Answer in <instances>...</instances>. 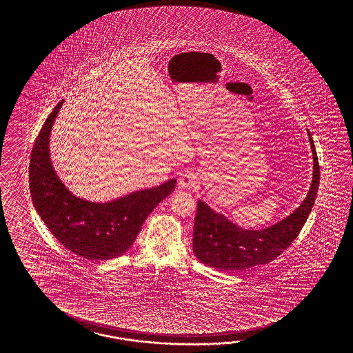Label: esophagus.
Returning <instances> with one entry per match:
<instances>
[{
    "mask_svg": "<svg viewBox=\"0 0 353 353\" xmlns=\"http://www.w3.org/2000/svg\"><path fill=\"white\" fill-rule=\"evenodd\" d=\"M196 185H198V176L195 174V172L185 171L182 173L179 180V186L181 189H192Z\"/></svg>",
    "mask_w": 353,
    "mask_h": 353,
    "instance_id": "34e87169",
    "label": "esophagus"
}]
</instances>
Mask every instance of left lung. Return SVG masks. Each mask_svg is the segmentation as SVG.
Here are the masks:
<instances>
[{"label":"left lung","instance_id":"left-lung-1","mask_svg":"<svg viewBox=\"0 0 353 353\" xmlns=\"http://www.w3.org/2000/svg\"><path fill=\"white\" fill-rule=\"evenodd\" d=\"M308 137L313 157L310 192L292 214L276 224L259 230L243 229L198 201L192 251L201 263L220 270H243L270 263L291 245L310 216L320 185V165L310 130Z\"/></svg>","mask_w":353,"mask_h":353}]
</instances>
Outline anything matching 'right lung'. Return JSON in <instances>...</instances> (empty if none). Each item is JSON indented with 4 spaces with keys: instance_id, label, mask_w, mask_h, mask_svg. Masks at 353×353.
<instances>
[{
    "instance_id": "right-lung-1",
    "label": "right lung",
    "mask_w": 353,
    "mask_h": 353,
    "mask_svg": "<svg viewBox=\"0 0 353 353\" xmlns=\"http://www.w3.org/2000/svg\"><path fill=\"white\" fill-rule=\"evenodd\" d=\"M63 102L54 107L33 145L30 161L33 205L54 236L71 252L88 260L121 256L136 241L146 217L173 192L177 180L105 203L76 196L54 170L49 148L54 121Z\"/></svg>"
}]
</instances>
